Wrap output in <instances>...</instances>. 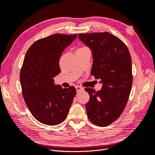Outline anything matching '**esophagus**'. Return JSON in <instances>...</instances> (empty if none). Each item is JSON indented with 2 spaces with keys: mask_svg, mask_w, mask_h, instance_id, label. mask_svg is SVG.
Returning <instances> with one entry per match:
<instances>
[{
  "mask_svg": "<svg viewBox=\"0 0 155 155\" xmlns=\"http://www.w3.org/2000/svg\"><path fill=\"white\" fill-rule=\"evenodd\" d=\"M75 89H76L77 93H79L80 91H82V90H84V88L80 87V86H79V85H77V86L75 87Z\"/></svg>",
  "mask_w": 155,
  "mask_h": 155,
  "instance_id": "34e87169",
  "label": "esophagus"
}]
</instances>
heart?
Returning <instances> with one entry per match:
<instances>
[{"label":"heart","mask_w":155,"mask_h":155,"mask_svg":"<svg viewBox=\"0 0 155 155\" xmlns=\"http://www.w3.org/2000/svg\"><path fill=\"white\" fill-rule=\"evenodd\" d=\"M84 48H85V47H84V48H79L78 50H82V49H84Z\"/></svg>","instance_id":"b5f03b06"}]
</instances>
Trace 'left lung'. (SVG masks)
Returning <instances> with one entry per match:
<instances>
[{
	"label": "left lung",
	"mask_w": 155,
	"mask_h": 155,
	"mask_svg": "<svg viewBox=\"0 0 155 155\" xmlns=\"http://www.w3.org/2000/svg\"><path fill=\"white\" fill-rule=\"evenodd\" d=\"M79 39L91 50V74L102 84L101 90L86 87L89 119L104 127L117 119L124 110L132 87V61L128 48L109 32L80 34Z\"/></svg>",
	"instance_id": "1"
}]
</instances>
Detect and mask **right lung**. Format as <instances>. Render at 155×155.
<instances>
[{"instance_id": "add662e5", "label": "right lung", "mask_w": 155, "mask_h": 155, "mask_svg": "<svg viewBox=\"0 0 155 155\" xmlns=\"http://www.w3.org/2000/svg\"><path fill=\"white\" fill-rule=\"evenodd\" d=\"M77 35L56 34L40 39L27 51L20 71V84L26 104L38 121L56 125L67 117L76 94L75 88L54 84L60 74L59 61Z\"/></svg>"}]
</instances>
